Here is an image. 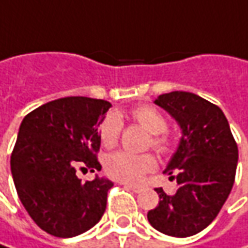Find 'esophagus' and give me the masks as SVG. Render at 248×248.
I'll return each instance as SVG.
<instances>
[{"mask_svg": "<svg viewBox=\"0 0 248 248\" xmlns=\"http://www.w3.org/2000/svg\"><path fill=\"white\" fill-rule=\"evenodd\" d=\"M124 186H126V188H129V189H132V191H133V192H136V194H139V192H141V191H143V188H141V186H139V185L124 184Z\"/></svg>", "mask_w": 248, "mask_h": 248, "instance_id": "esophagus-1", "label": "esophagus"}]
</instances>
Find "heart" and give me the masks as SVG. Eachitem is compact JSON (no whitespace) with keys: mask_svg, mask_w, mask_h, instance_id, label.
I'll return each instance as SVG.
<instances>
[{"mask_svg":"<svg viewBox=\"0 0 248 248\" xmlns=\"http://www.w3.org/2000/svg\"><path fill=\"white\" fill-rule=\"evenodd\" d=\"M130 119L140 124L144 130L150 133L149 146H152L157 153L170 154L174 149V138L167 130L166 116L154 107L139 105L130 110ZM122 130V122L118 115H107L99 124V139L104 147L112 149L118 144ZM157 161L152 154H129L124 152L110 154L107 157L104 170L105 174L119 182L136 184L144 174L153 171Z\"/></svg>","mask_w":248,"mask_h":248,"instance_id":"b5f03b06","label":"heart"}]
</instances>
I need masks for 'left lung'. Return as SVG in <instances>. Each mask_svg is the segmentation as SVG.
Returning a JSON list of instances; mask_svg holds the SVG:
<instances>
[{
    "mask_svg": "<svg viewBox=\"0 0 248 248\" xmlns=\"http://www.w3.org/2000/svg\"><path fill=\"white\" fill-rule=\"evenodd\" d=\"M154 102L178 122L182 138L164 170L177 181V189L166 194L155 188L160 202L147 219L167 236L189 237L211 225L229 197L237 168V143L222 109L199 95L172 91Z\"/></svg>",
    "mask_w": 248,
    "mask_h": 248,
    "instance_id": "1",
    "label": "left lung"
}]
</instances>
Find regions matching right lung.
Listing matches in <instances>:
<instances>
[{"label":"right lung","instance_id":"1","mask_svg":"<svg viewBox=\"0 0 248 248\" xmlns=\"http://www.w3.org/2000/svg\"><path fill=\"white\" fill-rule=\"evenodd\" d=\"M110 102L87 96L50 101L23 118L11 154L14 184L29 216L56 237L94 227L107 209L112 182L81 181L78 171L101 170L98 127Z\"/></svg>","mask_w":248,"mask_h":248}]
</instances>
